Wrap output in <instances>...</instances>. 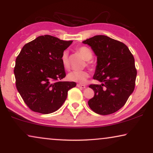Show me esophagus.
Returning a JSON list of instances; mask_svg holds the SVG:
<instances>
[{"mask_svg":"<svg viewBox=\"0 0 153 153\" xmlns=\"http://www.w3.org/2000/svg\"><path fill=\"white\" fill-rule=\"evenodd\" d=\"M76 86L77 87H79V88H82V89H83V88H85V85H83V84H80V83H78V84L76 85Z\"/></svg>","mask_w":153,"mask_h":153,"instance_id":"34e87169","label":"esophagus"}]
</instances>
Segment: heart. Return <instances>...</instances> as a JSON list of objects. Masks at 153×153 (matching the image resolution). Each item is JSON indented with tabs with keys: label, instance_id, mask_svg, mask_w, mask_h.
Listing matches in <instances>:
<instances>
[{
	"label": "heart",
	"instance_id": "b5f03b06",
	"mask_svg": "<svg viewBox=\"0 0 153 153\" xmlns=\"http://www.w3.org/2000/svg\"><path fill=\"white\" fill-rule=\"evenodd\" d=\"M77 51L85 60H90L93 58V52L88 47L82 46V47H79L77 49ZM60 60H61L63 68L66 70H68L70 67V61H69L68 51H64L62 52ZM88 65H91V62L90 61H88ZM88 77L89 73L86 71H81V72L72 71V72H70L68 74V79L69 81H73V82H78L79 83H85L86 82L87 79H88Z\"/></svg>",
	"mask_w": 153,
	"mask_h": 153
}]
</instances>
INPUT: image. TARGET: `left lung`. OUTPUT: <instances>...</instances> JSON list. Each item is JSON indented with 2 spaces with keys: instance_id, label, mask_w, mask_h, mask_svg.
I'll return each mask as SVG.
<instances>
[{
  "instance_id": "1",
  "label": "left lung",
  "mask_w": 153,
  "mask_h": 153,
  "mask_svg": "<svg viewBox=\"0 0 153 153\" xmlns=\"http://www.w3.org/2000/svg\"><path fill=\"white\" fill-rule=\"evenodd\" d=\"M83 43L97 56L93 79L101 83L89 85L95 95L88 105L96 114H114L125 105L134 90L137 72L134 56L124 43L106 35H95Z\"/></svg>"
}]
</instances>
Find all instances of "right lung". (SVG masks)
<instances>
[{"label":"right lung","instance_id":"obj_1","mask_svg":"<svg viewBox=\"0 0 153 153\" xmlns=\"http://www.w3.org/2000/svg\"><path fill=\"white\" fill-rule=\"evenodd\" d=\"M72 43L51 35L37 37L26 44L16 59V86L26 105L35 112L48 114L57 111L76 83L59 81L65 77L62 52Z\"/></svg>","mask_w":153,"mask_h":153}]
</instances>
